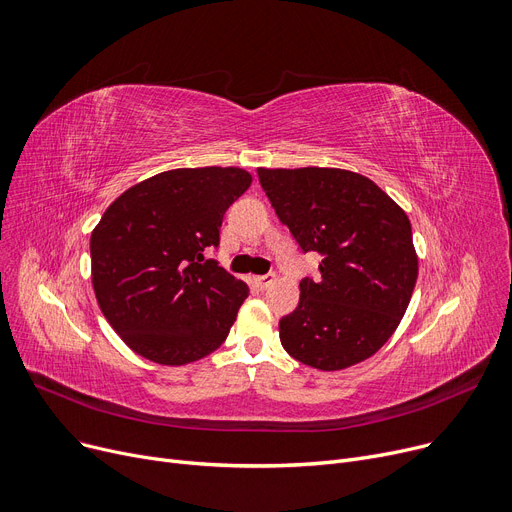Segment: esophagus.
Returning <instances> with one entry per match:
<instances>
[{
    "mask_svg": "<svg viewBox=\"0 0 512 512\" xmlns=\"http://www.w3.org/2000/svg\"><path fill=\"white\" fill-rule=\"evenodd\" d=\"M253 280H255L257 288H261V291H265V288H268V286H270V284L274 282V274H265V276H255Z\"/></svg>",
    "mask_w": 512,
    "mask_h": 512,
    "instance_id": "1",
    "label": "esophagus"
}]
</instances>
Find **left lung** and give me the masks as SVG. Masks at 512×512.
<instances>
[{"label": "left lung", "instance_id": "1", "mask_svg": "<svg viewBox=\"0 0 512 512\" xmlns=\"http://www.w3.org/2000/svg\"><path fill=\"white\" fill-rule=\"evenodd\" d=\"M259 184L320 280L303 278L293 314L280 320L288 355L318 370L368 360L402 322L418 276L404 209L368 177L328 167L257 169Z\"/></svg>", "mask_w": 512, "mask_h": 512}]
</instances>
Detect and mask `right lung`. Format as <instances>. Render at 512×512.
Instances as JSON below:
<instances>
[{
    "mask_svg": "<svg viewBox=\"0 0 512 512\" xmlns=\"http://www.w3.org/2000/svg\"><path fill=\"white\" fill-rule=\"evenodd\" d=\"M251 182L238 167L171 169L104 211L90 240L96 299L142 358L182 366L226 341L249 286L205 253Z\"/></svg>",
    "mask_w": 512,
    "mask_h": 512,
    "instance_id": "obj_1",
    "label": "right lung"
}]
</instances>
